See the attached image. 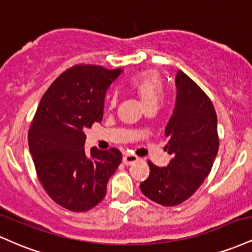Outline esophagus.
<instances>
[{"label":"esophagus","mask_w":252,"mask_h":252,"mask_svg":"<svg viewBox=\"0 0 252 252\" xmlns=\"http://www.w3.org/2000/svg\"><path fill=\"white\" fill-rule=\"evenodd\" d=\"M138 158L136 155H130V154H126L123 156V163L126 164V166H130V164L137 162Z\"/></svg>","instance_id":"obj_1"}]
</instances>
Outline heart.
Masks as SVG:
<instances>
[{
    "label": "heart",
    "instance_id": "b5f03b06",
    "mask_svg": "<svg viewBox=\"0 0 252 252\" xmlns=\"http://www.w3.org/2000/svg\"><path fill=\"white\" fill-rule=\"evenodd\" d=\"M129 89L141 99L144 108L156 106L163 94V85L160 74L155 70H147L132 77L129 82ZM117 97L110 99V108L116 106Z\"/></svg>",
    "mask_w": 252,
    "mask_h": 252
}]
</instances>
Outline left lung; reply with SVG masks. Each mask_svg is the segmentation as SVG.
I'll return each instance as SVG.
<instances>
[{"label":"left lung","mask_w":252,"mask_h":252,"mask_svg":"<svg viewBox=\"0 0 252 252\" xmlns=\"http://www.w3.org/2000/svg\"><path fill=\"white\" fill-rule=\"evenodd\" d=\"M174 109L164 134L172 155L167 167L148 161L149 176L140 189L150 200L175 206L189 199L210 174L219 148L217 114L202 90L182 71L175 76Z\"/></svg>","instance_id":"obj_1"}]
</instances>
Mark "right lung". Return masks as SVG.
I'll use <instances>...</instances> for the list:
<instances>
[{
  "label": "right lung",
  "mask_w": 252,
  "mask_h": 252,
  "mask_svg": "<svg viewBox=\"0 0 252 252\" xmlns=\"http://www.w3.org/2000/svg\"><path fill=\"white\" fill-rule=\"evenodd\" d=\"M122 70L78 65L45 92L28 132L36 174L48 195L73 212L104 199L106 184L122 161L116 148L84 149L85 130L103 118L104 99Z\"/></svg>",
  "instance_id": "add662e5"
}]
</instances>
